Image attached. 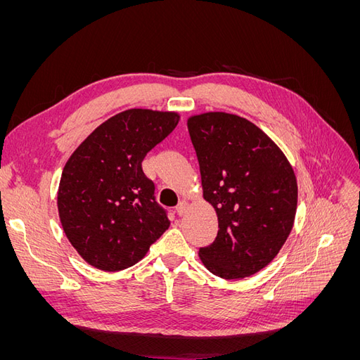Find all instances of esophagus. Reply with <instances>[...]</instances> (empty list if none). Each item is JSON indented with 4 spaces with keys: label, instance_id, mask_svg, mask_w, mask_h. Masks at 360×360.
<instances>
[{
    "label": "esophagus",
    "instance_id": "34e87169",
    "mask_svg": "<svg viewBox=\"0 0 360 360\" xmlns=\"http://www.w3.org/2000/svg\"><path fill=\"white\" fill-rule=\"evenodd\" d=\"M188 205H189V201H186V200H181L179 204H177V207H176V212H177V214H184L186 213V210H188Z\"/></svg>",
    "mask_w": 360,
    "mask_h": 360
}]
</instances>
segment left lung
Masks as SVG:
<instances>
[{"label": "left lung", "instance_id": "left-lung-1", "mask_svg": "<svg viewBox=\"0 0 360 360\" xmlns=\"http://www.w3.org/2000/svg\"><path fill=\"white\" fill-rule=\"evenodd\" d=\"M202 195L219 231L200 248L207 270L225 279L257 274L274 259L292 228L297 181L290 162L263 130L234 114L188 120Z\"/></svg>", "mask_w": 360, "mask_h": 360}]
</instances>
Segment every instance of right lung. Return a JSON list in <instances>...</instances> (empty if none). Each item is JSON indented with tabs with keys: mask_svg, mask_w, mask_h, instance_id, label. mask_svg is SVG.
Masks as SVG:
<instances>
[{
	"mask_svg": "<svg viewBox=\"0 0 360 360\" xmlns=\"http://www.w3.org/2000/svg\"><path fill=\"white\" fill-rule=\"evenodd\" d=\"M177 123L176 112L127 110L94 129L69 158L57 197L60 221L96 269L134 266L168 230L167 210L141 162Z\"/></svg>",
	"mask_w": 360,
	"mask_h": 360,
	"instance_id": "obj_1",
	"label": "right lung"
}]
</instances>
